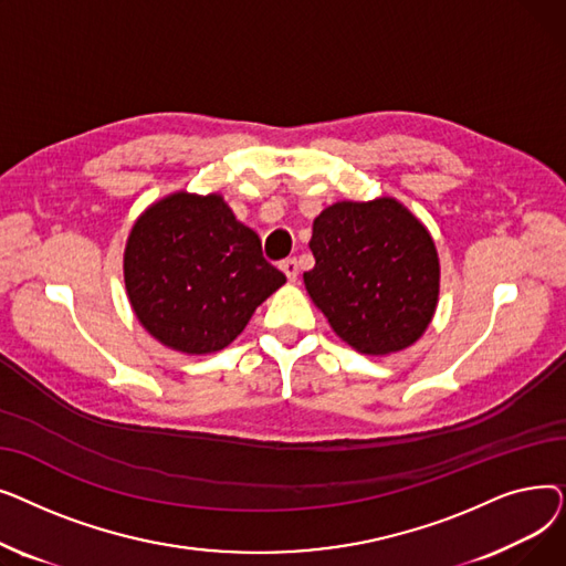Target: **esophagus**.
<instances>
[{
    "instance_id": "34e87169",
    "label": "esophagus",
    "mask_w": 566,
    "mask_h": 566,
    "mask_svg": "<svg viewBox=\"0 0 566 566\" xmlns=\"http://www.w3.org/2000/svg\"><path fill=\"white\" fill-rule=\"evenodd\" d=\"M280 268L284 271V275L289 277V282H295V280H298V261H295L293 256L284 259V261L280 263Z\"/></svg>"
}]
</instances>
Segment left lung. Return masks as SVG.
I'll list each match as a JSON object with an SVG mask.
<instances>
[{"mask_svg": "<svg viewBox=\"0 0 566 566\" xmlns=\"http://www.w3.org/2000/svg\"><path fill=\"white\" fill-rule=\"evenodd\" d=\"M305 286L355 350L385 355L427 331L438 303V254L418 218L390 199L339 201L312 227Z\"/></svg>", "mask_w": 566, "mask_h": 566, "instance_id": "obj_1", "label": "left lung"}]
</instances>
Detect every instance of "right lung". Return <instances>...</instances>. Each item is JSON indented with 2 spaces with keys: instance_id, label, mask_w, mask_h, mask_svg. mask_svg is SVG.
I'll return each mask as SVG.
<instances>
[{
  "instance_id": "right-lung-1",
  "label": "right lung",
  "mask_w": 566,
  "mask_h": 566,
  "mask_svg": "<svg viewBox=\"0 0 566 566\" xmlns=\"http://www.w3.org/2000/svg\"><path fill=\"white\" fill-rule=\"evenodd\" d=\"M124 275L144 328L181 353H213L243 333L286 277L220 195L178 192L135 222Z\"/></svg>"
}]
</instances>
